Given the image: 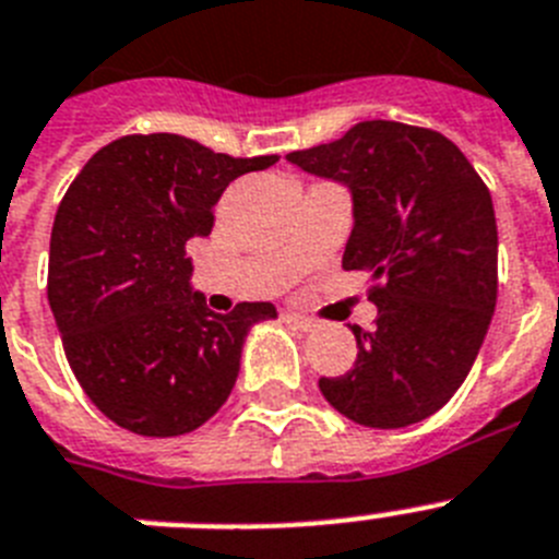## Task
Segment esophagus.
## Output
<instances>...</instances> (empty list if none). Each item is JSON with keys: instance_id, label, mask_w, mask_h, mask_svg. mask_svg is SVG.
Listing matches in <instances>:
<instances>
[{"instance_id": "obj_1", "label": "esophagus", "mask_w": 559, "mask_h": 559, "mask_svg": "<svg viewBox=\"0 0 559 559\" xmlns=\"http://www.w3.org/2000/svg\"><path fill=\"white\" fill-rule=\"evenodd\" d=\"M283 319L285 322H288V325H294L297 328V331H302V333H308V331H313V319H308V317H299V313H283Z\"/></svg>"}]
</instances>
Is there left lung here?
<instances>
[{
  "mask_svg": "<svg viewBox=\"0 0 559 559\" xmlns=\"http://www.w3.org/2000/svg\"><path fill=\"white\" fill-rule=\"evenodd\" d=\"M285 157L350 192L342 269L376 283V328H350L356 365L319 379V390L361 427L424 421L464 384L492 322V194L450 138L399 121H361L338 141Z\"/></svg>",
  "mask_w": 559,
  "mask_h": 559,
  "instance_id": "1",
  "label": "left lung"
}]
</instances>
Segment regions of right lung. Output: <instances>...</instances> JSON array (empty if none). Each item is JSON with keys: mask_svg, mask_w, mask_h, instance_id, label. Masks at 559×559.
Returning a JSON list of instances; mask_svg holds the SVG:
<instances>
[{"mask_svg": "<svg viewBox=\"0 0 559 559\" xmlns=\"http://www.w3.org/2000/svg\"><path fill=\"white\" fill-rule=\"evenodd\" d=\"M280 157H231L169 132L90 157L61 200L47 299L75 379L118 427L171 438L226 404L248 331L271 302L214 313L192 288L186 242L209 237L226 186Z\"/></svg>", "mask_w": 559, "mask_h": 559, "instance_id": "right-lung-1", "label": "right lung"}]
</instances>
